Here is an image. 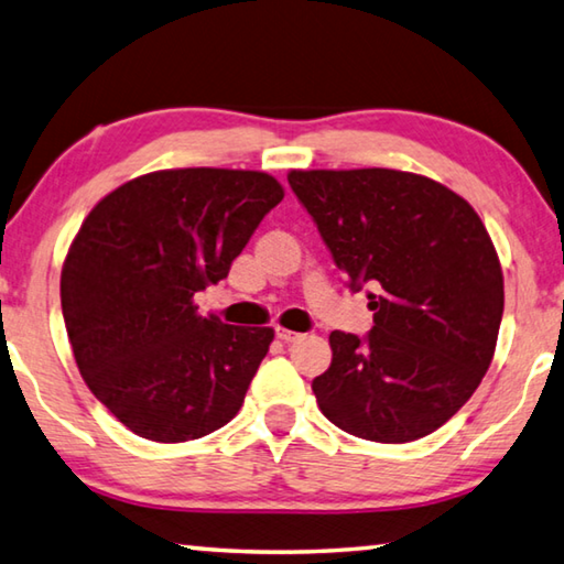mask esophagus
I'll list each match as a JSON object with an SVG mask.
<instances>
[{
    "instance_id": "obj_1",
    "label": "esophagus",
    "mask_w": 564,
    "mask_h": 564,
    "mask_svg": "<svg viewBox=\"0 0 564 564\" xmlns=\"http://www.w3.org/2000/svg\"><path fill=\"white\" fill-rule=\"evenodd\" d=\"M275 336H279L283 343H293V340H301L303 338L301 333L289 330V328H275Z\"/></svg>"
}]
</instances>
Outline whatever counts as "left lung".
<instances>
[{
	"label": "left lung",
	"instance_id": "left-lung-1",
	"mask_svg": "<svg viewBox=\"0 0 564 564\" xmlns=\"http://www.w3.org/2000/svg\"><path fill=\"white\" fill-rule=\"evenodd\" d=\"M348 285H370L366 338L333 330L321 413L362 441L410 443L460 410L495 356L502 269L475 208L395 169L291 171Z\"/></svg>",
	"mask_w": 564,
	"mask_h": 564
}]
</instances>
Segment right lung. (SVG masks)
Wrapping results in <instances>:
<instances>
[{
    "instance_id": "1",
    "label": "right lung",
    "mask_w": 564,
    "mask_h": 564,
    "mask_svg": "<svg viewBox=\"0 0 564 564\" xmlns=\"http://www.w3.org/2000/svg\"><path fill=\"white\" fill-rule=\"evenodd\" d=\"M283 186L263 171L164 169L113 188L62 269V313L84 383L131 433L196 441L224 427L273 328L198 316Z\"/></svg>"
}]
</instances>
